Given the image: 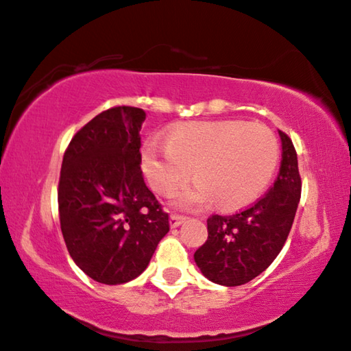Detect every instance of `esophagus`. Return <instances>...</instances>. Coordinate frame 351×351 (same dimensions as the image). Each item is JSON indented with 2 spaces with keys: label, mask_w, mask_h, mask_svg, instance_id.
Masks as SVG:
<instances>
[{
  "label": "esophagus",
  "mask_w": 351,
  "mask_h": 351,
  "mask_svg": "<svg viewBox=\"0 0 351 351\" xmlns=\"http://www.w3.org/2000/svg\"><path fill=\"white\" fill-rule=\"evenodd\" d=\"M184 221H186V217L181 216V214H171V216H170V227L171 228L180 227Z\"/></svg>",
  "instance_id": "34e87169"
}]
</instances>
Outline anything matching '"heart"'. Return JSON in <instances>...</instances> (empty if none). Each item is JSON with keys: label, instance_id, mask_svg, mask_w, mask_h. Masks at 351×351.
<instances>
[{"label": "heart", "instance_id": "b5f03b06", "mask_svg": "<svg viewBox=\"0 0 351 351\" xmlns=\"http://www.w3.org/2000/svg\"><path fill=\"white\" fill-rule=\"evenodd\" d=\"M279 140L269 128L247 121H193L171 130L167 142L149 138L142 149V169L159 193H176L181 208H198L214 197L226 208L247 205L273 178L279 164Z\"/></svg>", "mask_w": 351, "mask_h": 351}]
</instances>
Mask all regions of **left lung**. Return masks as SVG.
<instances>
[{"mask_svg": "<svg viewBox=\"0 0 351 351\" xmlns=\"http://www.w3.org/2000/svg\"><path fill=\"white\" fill-rule=\"evenodd\" d=\"M282 160L271 189L234 214L208 217V239L193 254L203 276L219 285L247 284L284 247L301 198V175L291 138L279 130Z\"/></svg>", "mask_w": 351, "mask_h": 351, "instance_id": "obj_1", "label": "left lung"}]
</instances>
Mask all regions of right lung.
I'll return each instance as SVG.
<instances>
[{
  "instance_id": "right-lung-1",
  "label": "right lung",
  "mask_w": 351,
  "mask_h": 351,
  "mask_svg": "<svg viewBox=\"0 0 351 351\" xmlns=\"http://www.w3.org/2000/svg\"><path fill=\"white\" fill-rule=\"evenodd\" d=\"M145 118L137 107L108 108L78 130L62 158V238L78 268L101 284L138 277L170 230L140 169Z\"/></svg>"
}]
</instances>
